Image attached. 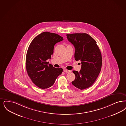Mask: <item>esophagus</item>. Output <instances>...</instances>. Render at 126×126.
Returning <instances> with one entry per match:
<instances>
[{"mask_svg": "<svg viewBox=\"0 0 126 126\" xmlns=\"http://www.w3.org/2000/svg\"><path fill=\"white\" fill-rule=\"evenodd\" d=\"M64 72H65V73H70V72H71V71L67 70V69H64Z\"/></svg>", "mask_w": 126, "mask_h": 126, "instance_id": "1", "label": "esophagus"}]
</instances>
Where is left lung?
Masks as SVG:
<instances>
[{
	"label": "left lung",
	"mask_w": 126,
	"mask_h": 126,
	"mask_svg": "<svg viewBox=\"0 0 126 126\" xmlns=\"http://www.w3.org/2000/svg\"><path fill=\"white\" fill-rule=\"evenodd\" d=\"M68 40L75 48V59L81 62L79 72L73 71L76 76L72 83L81 90L90 87L94 83L101 69L102 55L96 42L86 33L67 34Z\"/></svg>",
	"instance_id": "obj_1"
}]
</instances>
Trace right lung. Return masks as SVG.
I'll list each match as a JSON object with an SVG mask.
<instances>
[{
    "label": "right lung",
    "instance_id": "1",
    "mask_svg": "<svg viewBox=\"0 0 126 126\" xmlns=\"http://www.w3.org/2000/svg\"><path fill=\"white\" fill-rule=\"evenodd\" d=\"M63 40L62 36L44 32L36 36L30 43L26 58V67L33 82L42 89L53 85L62 68L54 67L47 60L51 59L56 44Z\"/></svg>",
    "mask_w": 126,
    "mask_h": 126
}]
</instances>
